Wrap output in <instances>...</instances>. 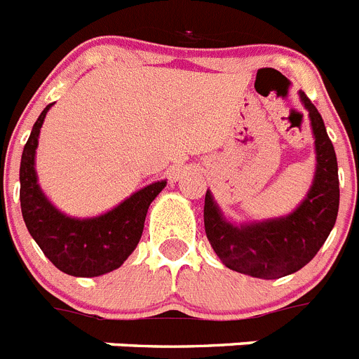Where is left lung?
Returning <instances> with one entry per match:
<instances>
[{
    "instance_id": "1",
    "label": "left lung",
    "mask_w": 359,
    "mask_h": 359,
    "mask_svg": "<svg viewBox=\"0 0 359 359\" xmlns=\"http://www.w3.org/2000/svg\"><path fill=\"white\" fill-rule=\"evenodd\" d=\"M315 133V182L302 205L280 219L233 226L221 215L207 190L205 231L226 268L257 278H280L294 273L318 253L331 233L340 205L338 161L322 115L300 91Z\"/></svg>"
}]
</instances>
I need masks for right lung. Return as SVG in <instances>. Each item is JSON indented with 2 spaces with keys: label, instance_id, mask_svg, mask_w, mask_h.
I'll use <instances>...</instances> for the list:
<instances>
[{
  "label": "right lung",
  "instance_id": "1",
  "mask_svg": "<svg viewBox=\"0 0 359 359\" xmlns=\"http://www.w3.org/2000/svg\"><path fill=\"white\" fill-rule=\"evenodd\" d=\"M50 106L44 107L34 123L21 156L19 199L25 224L44 255L65 273L73 277L109 273L120 268L136 248L149 205L167 182H156L138 190L118 207L98 217L73 219L61 214L41 192L34 169L37 138Z\"/></svg>",
  "mask_w": 359,
  "mask_h": 359
}]
</instances>
